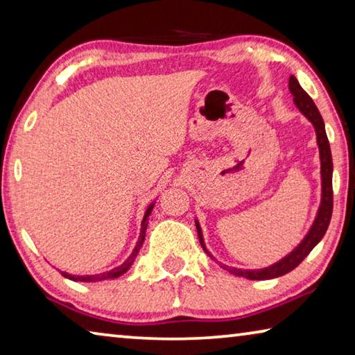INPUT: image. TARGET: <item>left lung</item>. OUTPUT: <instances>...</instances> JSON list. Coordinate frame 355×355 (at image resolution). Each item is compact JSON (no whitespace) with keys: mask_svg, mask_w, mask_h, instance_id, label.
Returning <instances> with one entry per match:
<instances>
[{"mask_svg":"<svg viewBox=\"0 0 355 355\" xmlns=\"http://www.w3.org/2000/svg\"><path fill=\"white\" fill-rule=\"evenodd\" d=\"M288 86H290V91L294 97L293 98L294 103H296V106L299 107V111L302 112L311 123H313L315 131H316V141H318V147H320V156H321L322 199H321L320 209H318L316 219L313 222V225H311L310 232L307 233V236H305L304 241L300 243L290 255H286L284 260H280L279 263H275L269 268L258 269V271H243V269L230 268V266H225V264L222 266L224 269H227L228 272L239 275V277H245L249 280L275 279V277H280V275H285L290 271H293L294 268L299 266V264L304 261V258L310 254L311 249H313L315 245L321 241L322 236L326 235L327 227L330 224V218H332V209H334L332 171H334V164H332V153H330V146H329V139L326 135V128H324V120L321 117L320 111H318L316 105L313 103V100L310 98V95L305 92L302 87H300V84L297 83V80L293 75L290 76V84H288ZM196 227H197V233H199V241L202 244V248L208 254L205 243H203V238H202L200 225L197 220H196Z\"/></svg>","mask_w":355,"mask_h":355,"instance_id":"8db88e82","label":"left lung"}]
</instances>
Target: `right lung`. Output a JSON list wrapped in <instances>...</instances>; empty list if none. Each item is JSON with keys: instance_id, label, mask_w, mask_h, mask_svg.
I'll return each instance as SVG.
<instances>
[{"instance_id": "add662e5", "label": "right lung", "mask_w": 355, "mask_h": 355, "mask_svg": "<svg viewBox=\"0 0 355 355\" xmlns=\"http://www.w3.org/2000/svg\"><path fill=\"white\" fill-rule=\"evenodd\" d=\"M152 209H153V203L148 207V209L146 211V216H144V219H142L139 241H137L136 248H135V250H133V254L130 255L128 260L125 261L123 264H120L119 268L112 269V271H107V272H105V274H98V275H86V277H83V275H70V274H67V272H62L64 277H67V279H70V280H76V282H98V280H106V279H116V277H119V275H122L123 272H127L131 264H133L135 258H136V255H137V252H139V249H141V245H142V243H144V238H146V228H147V222H148L147 219H148L150 213H152Z\"/></svg>"}]
</instances>
